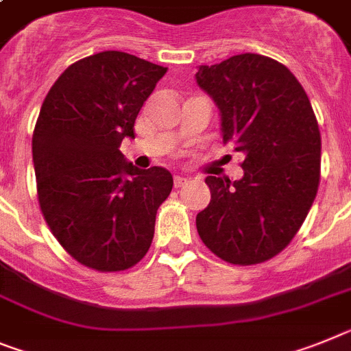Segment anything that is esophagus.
Instances as JSON below:
<instances>
[{"mask_svg":"<svg viewBox=\"0 0 351 351\" xmlns=\"http://www.w3.org/2000/svg\"><path fill=\"white\" fill-rule=\"evenodd\" d=\"M186 182H188L186 178H182V176H173V186H176V188L184 186Z\"/></svg>","mask_w":351,"mask_h":351,"instance_id":"34e87169","label":"esophagus"}]
</instances>
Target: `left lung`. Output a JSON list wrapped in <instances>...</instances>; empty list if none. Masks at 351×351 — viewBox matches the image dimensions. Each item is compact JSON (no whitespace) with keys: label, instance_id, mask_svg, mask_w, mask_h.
I'll list each match as a JSON object with an SVG mask.
<instances>
[{"label":"left lung","instance_id":"8db88e82","mask_svg":"<svg viewBox=\"0 0 351 351\" xmlns=\"http://www.w3.org/2000/svg\"><path fill=\"white\" fill-rule=\"evenodd\" d=\"M197 83L221 115L223 143L243 152V178L208 176L197 215L202 243L230 265L280 254L300 230L319 186L322 134L304 86L286 65L254 53L202 65Z\"/></svg>","mask_w":351,"mask_h":351}]
</instances>
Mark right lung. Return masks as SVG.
<instances>
[{
	"label": "right lung",
	"instance_id": "right-lung-1",
	"mask_svg": "<svg viewBox=\"0 0 351 351\" xmlns=\"http://www.w3.org/2000/svg\"><path fill=\"white\" fill-rule=\"evenodd\" d=\"M167 69L122 51L69 65L47 92L32 140L42 217L65 252L95 271L143 259L172 173L119 151Z\"/></svg>",
	"mask_w": 351,
	"mask_h": 351
}]
</instances>
